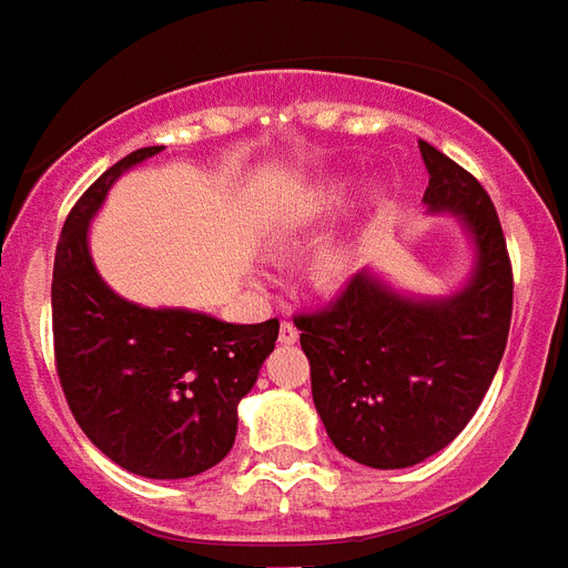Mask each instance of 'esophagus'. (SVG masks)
Masks as SVG:
<instances>
[{"mask_svg":"<svg viewBox=\"0 0 568 568\" xmlns=\"http://www.w3.org/2000/svg\"><path fill=\"white\" fill-rule=\"evenodd\" d=\"M278 342L281 345H296V342H300V329H296V324H293V321H281Z\"/></svg>","mask_w":568,"mask_h":568,"instance_id":"esophagus-1","label":"esophagus"}]
</instances>
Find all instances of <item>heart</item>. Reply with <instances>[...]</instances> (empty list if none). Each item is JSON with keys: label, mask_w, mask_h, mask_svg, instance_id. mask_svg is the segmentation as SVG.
<instances>
[{"label": "heart", "mask_w": 568, "mask_h": 568, "mask_svg": "<svg viewBox=\"0 0 568 568\" xmlns=\"http://www.w3.org/2000/svg\"><path fill=\"white\" fill-rule=\"evenodd\" d=\"M347 190L351 184H338V187L326 190L321 196L308 199L296 214L284 223V235H305L312 233L314 226H321L333 217L335 211L345 205ZM354 272V254L347 251L345 244H321L312 256V281L317 287H335L342 284Z\"/></svg>", "instance_id": "obj_1"}]
</instances>
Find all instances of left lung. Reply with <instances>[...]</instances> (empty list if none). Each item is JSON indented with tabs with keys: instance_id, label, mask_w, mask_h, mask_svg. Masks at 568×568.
<instances>
[{
	"instance_id": "left-lung-1",
	"label": "left lung",
	"mask_w": 568,
	"mask_h": 568,
	"mask_svg": "<svg viewBox=\"0 0 568 568\" xmlns=\"http://www.w3.org/2000/svg\"><path fill=\"white\" fill-rule=\"evenodd\" d=\"M420 156L426 209L457 214L471 235L469 284L445 300H412L363 268L326 308L293 317L326 436L372 469L424 463L463 433L511 326L515 278L494 202L433 144L420 142Z\"/></svg>"
}]
</instances>
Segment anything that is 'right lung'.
Wrapping results in <instances>:
<instances>
[{"label": "right lung", "instance_id": "obj_1", "mask_svg": "<svg viewBox=\"0 0 568 568\" xmlns=\"http://www.w3.org/2000/svg\"><path fill=\"white\" fill-rule=\"evenodd\" d=\"M160 151L126 153L69 211L53 256V357L74 420L105 457L144 478H190L233 448L239 403L275 351L278 321L142 308L99 278L90 217L126 169Z\"/></svg>", "mask_w": 568, "mask_h": 568}]
</instances>
